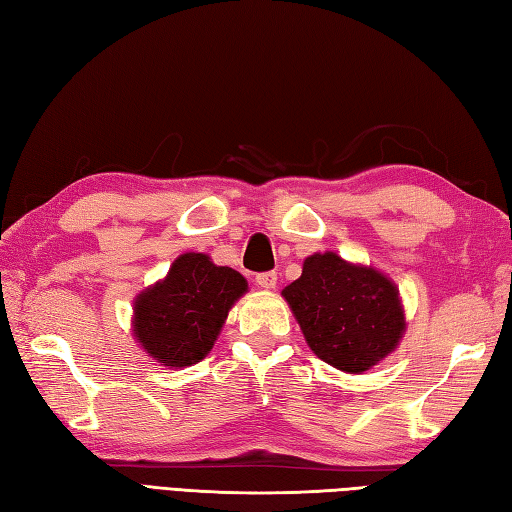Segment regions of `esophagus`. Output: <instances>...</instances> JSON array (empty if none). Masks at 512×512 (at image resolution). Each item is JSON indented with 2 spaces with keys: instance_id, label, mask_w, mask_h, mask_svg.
Instances as JSON below:
<instances>
[{
  "instance_id": "obj_1",
  "label": "esophagus",
  "mask_w": 512,
  "mask_h": 512,
  "mask_svg": "<svg viewBox=\"0 0 512 512\" xmlns=\"http://www.w3.org/2000/svg\"><path fill=\"white\" fill-rule=\"evenodd\" d=\"M257 286L259 288H266V290H273L277 286V273H259L255 277Z\"/></svg>"
}]
</instances>
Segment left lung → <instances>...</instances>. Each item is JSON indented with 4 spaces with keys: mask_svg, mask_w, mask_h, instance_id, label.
Returning a JSON list of instances; mask_svg holds the SVG:
<instances>
[{
    "mask_svg": "<svg viewBox=\"0 0 512 512\" xmlns=\"http://www.w3.org/2000/svg\"><path fill=\"white\" fill-rule=\"evenodd\" d=\"M310 350L347 374H363L396 350L405 310L394 281L336 253H314L281 290Z\"/></svg>",
    "mask_w": 512,
    "mask_h": 512,
    "instance_id": "obj_1",
    "label": "left lung"
}]
</instances>
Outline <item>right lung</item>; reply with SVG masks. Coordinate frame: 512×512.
<instances>
[{"mask_svg":"<svg viewBox=\"0 0 512 512\" xmlns=\"http://www.w3.org/2000/svg\"><path fill=\"white\" fill-rule=\"evenodd\" d=\"M248 290L246 279L209 255L184 253L167 277L134 301V336L165 367H189L211 352L233 303Z\"/></svg>","mask_w":512,"mask_h":512,"instance_id":"add662e5","label":"right lung"}]
</instances>
